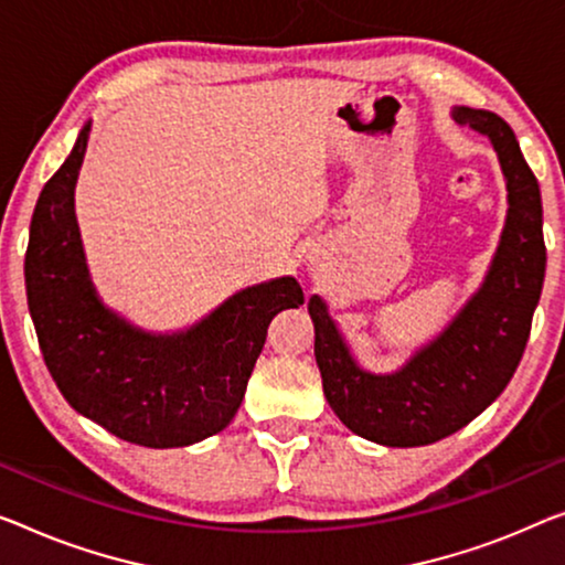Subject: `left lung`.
<instances>
[{
    "instance_id": "8db88e82",
    "label": "left lung",
    "mask_w": 565,
    "mask_h": 565,
    "mask_svg": "<svg viewBox=\"0 0 565 565\" xmlns=\"http://www.w3.org/2000/svg\"><path fill=\"white\" fill-rule=\"evenodd\" d=\"M451 119L490 139L508 190V215L482 284L391 373L360 363L319 294L307 305L327 403L352 434L381 446L441 441L492 406L523 358L543 289L541 188L515 134L484 108L454 106Z\"/></svg>"
}]
</instances>
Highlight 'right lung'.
Wrapping results in <instances>:
<instances>
[{"mask_svg": "<svg viewBox=\"0 0 565 565\" xmlns=\"http://www.w3.org/2000/svg\"><path fill=\"white\" fill-rule=\"evenodd\" d=\"M90 124L42 188L30 223L24 286L42 358L63 398L108 434L149 449L192 446L238 414L268 324L305 305V291L294 276L246 286L174 332L145 330L108 307L75 217Z\"/></svg>", "mask_w": 565, "mask_h": 565, "instance_id": "add662e5", "label": "right lung"}]
</instances>
